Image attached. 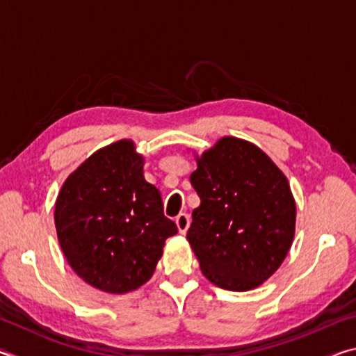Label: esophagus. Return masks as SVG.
<instances>
[{
  "label": "esophagus",
  "instance_id": "34e87169",
  "mask_svg": "<svg viewBox=\"0 0 356 356\" xmlns=\"http://www.w3.org/2000/svg\"><path fill=\"white\" fill-rule=\"evenodd\" d=\"M176 225H177L179 232L185 234L186 229H188V226H190V216L186 213H180L176 218Z\"/></svg>",
  "mask_w": 356,
  "mask_h": 356
}]
</instances>
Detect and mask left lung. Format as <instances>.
I'll use <instances>...</instances> for the list:
<instances>
[{
  "instance_id": "obj_1",
  "label": "left lung",
  "mask_w": 356,
  "mask_h": 356,
  "mask_svg": "<svg viewBox=\"0 0 356 356\" xmlns=\"http://www.w3.org/2000/svg\"><path fill=\"white\" fill-rule=\"evenodd\" d=\"M201 206L186 232L209 281L227 291L261 286L284 261L295 232V201L284 174L261 149L226 136L190 176Z\"/></svg>"
}]
</instances>
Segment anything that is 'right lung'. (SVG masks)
Returning <instances> with one entry per match:
<instances>
[{
	"label": "right lung",
	"mask_w": 356,
	"mask_h": 356,
	"mask_svg": "<svg viewBox=\"0 0 356 356\" xmlns=\"http://www.w3.org/2000/svg\"><path fill=\"white\" fill-rule=\"evenodd\" d=\"M143 165L134 143L118 141L89 156L58 195L55 225L64 256L100 291L125 293L147 282L165 240L177 234Z\"/></svg>",
	"instance_id": "obj_1"
}]
</instances>
